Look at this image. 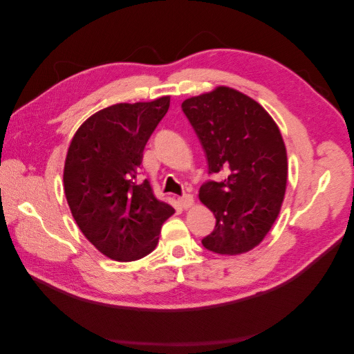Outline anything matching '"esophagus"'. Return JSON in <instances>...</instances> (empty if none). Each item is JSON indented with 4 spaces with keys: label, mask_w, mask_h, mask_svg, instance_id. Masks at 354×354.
I'll list each match as a JSON object with an SVG mask.
<instances>
[{
    "label": "esophagus",
    "mask_w": 354,
    "mask_h": 354,
    "mask_svg": "<svg viewBox=\"0 0 354 354\" xmlns=\"http://www.w3.org/2000/svg\"><path fill=\"white\" fill-rule=\"evenodd\" d=\"M178 202H180L181 207H183L185 209H187L190 207H194L195 199H194V196H192V195H183V196L178 198Z\"/></svg>",
    "instance_id": "esophagus-1"
}]
</instances>
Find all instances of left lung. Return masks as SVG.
Listing matches in <instances>:
<instances>
[{
  "label": "left lung",
  "instance_id": "obj_1",
  "mask_svg": "<svg viewBox=\"0 0 354 354\" xmlns=\"http://www.w3.org/2000/svg\"><path fill=\"white\" fill-rule=\"evenodd\" d=\"M208 159V181L199 199L216 217L202 245L221 255H239L261 243L281 212L288 158L279 127L260 103L220 85L181 103Z\"/></svg>",
  "mask_w": 354,
  "mask_h": 354
}]
</instances>
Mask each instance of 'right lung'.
Listing matches in <instances>:
<instances>
[{"label":"right lung","instance_id":"1","mask_svg":"<svg viewBox=\"0 0 354 354\" xmlns=\"http://www.w3.org/2000/svg\"><path fill=\"white\" fill-rule=\"evenodd\" d=\"M169 108V95L118 103L85 120L72 137L63 186L72 216L95 248L115 261L151 254L174 208L138 183L145 146Z\"/></svg>","mask_w":354,"mask_h":354}]
</instances>
